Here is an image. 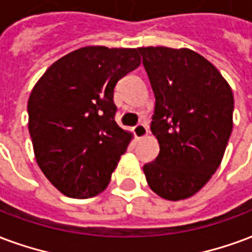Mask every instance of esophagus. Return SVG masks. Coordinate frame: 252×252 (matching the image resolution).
I'll list each match as a JSON object with an SVG mask.
<instances>
[{
    "label": "esophagus",
    "mask_w": 252,
    "mask_h": 252,
    "mask_svg": "<svg viewBox=\"0 0 252 252\" xmlns=\"http://www.w3.org/2000/svg\"><path fill=\"white\" fill-rule=\"evenodd\" d=\"M133 133H135L136 139H144L148 135V126L140 123V124H137V126L133 128Z\"/></svg>",
    "instance_id": "1"
}]
</instances>
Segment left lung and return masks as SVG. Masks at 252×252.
<instances>
[{"label": "left lung", "mask_w": 252, "mask_h": 252, "mask_svg": "<svg viewBox=\"0 0 252 252\" xmlns=\"http://www.w3.org/2000/svg\"><path fill=\"white\" fill-rule=\"evenodd\" d=\"M155 93L151 132L160 151L143 167L156 195L178 202L200 191L224 156L232 131V89L196 52L139 48Z\"/></svg>", "instance_id": "8db88e82"}]
</instances>
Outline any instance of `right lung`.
I'll return each instance as SVG.
<instances>
[{
    "label": "right lung",
    "instance_id": "1",
    "mask_svg": "<svg viewBox=\"0 0 252 252\" xmlns=\"http://www.w3.org/2000/svg\"><path fill=\"white\" fill-rule=\"evenodd\" d=\"M135 48L84 46L46 69L28 101L38 167L60 192L87 199L111 182L132 133L115 121L117 81L140 65Z\"/></svg>",
    "mask_w": 252,
    "mask_h": 252
}]
</instances>
